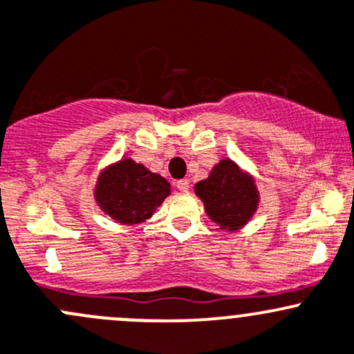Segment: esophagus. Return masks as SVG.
<instances>
[{"label": "esophagus", "mask_w": 354, "mask_h": 354, "mask_svg": "<svg viewBox=\"0 0 354 354\" xmlns=\"http://www.w3.org/2000/svg\"><path fill=\"white\" fill-rule=\"evenodd\" d=\"M176 187L180 192H187L189 191V180H187V178H180V180H177Z\"/></svg>", "instance_id": "34e87169"}]
</instances>
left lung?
Instances as JSON below:
<instances>
[{"mask_svg":"<svg viewBox=\"0 0 354 354\" xmlns=\"http://www.w3.org/2000/svg\"><path fill=\"white\" fill-rule=\"evenodd\" d=\"M204 211L221 230L236 232L252 220L259 207V191L254 177L243 172L230 158L211 169L209 176L194 185Z\"/></svg>","mask_w":354,"mask_h":354,"instance_id":"8db88e82","label":"left lung"}]
</instances>
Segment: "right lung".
<instances>
[{"label": "right lung", "mask_w": 354, "mask_h": 354, "mask_svg": "<svg viewBox=\"0 0 354 354\" xmlns=\"http://www.w3.org/2000/svg\"><path fill=\"white\" fill-rule=\"evenodd\" d=\"M169 194V180L133 158L105 167L93 189L98 207L121 225L145 223Z\"/></svg>", "instance_id": "obj_1"}]
</instances>
